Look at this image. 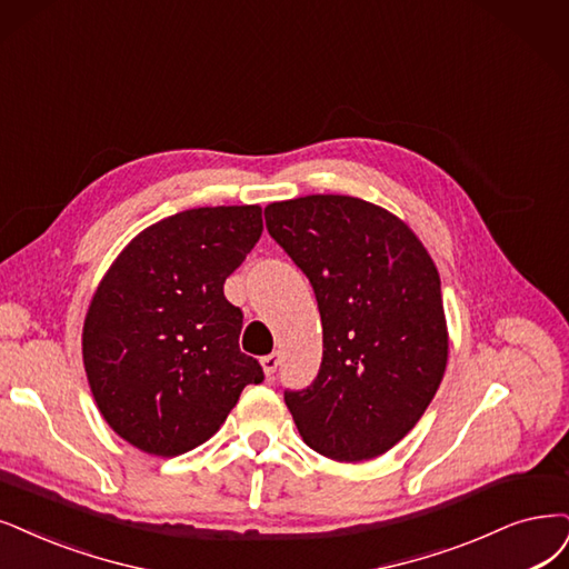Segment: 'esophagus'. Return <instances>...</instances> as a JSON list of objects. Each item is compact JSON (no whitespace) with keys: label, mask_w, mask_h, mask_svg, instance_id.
<instances>
[{"label":"esophagus","mask_w":569,"mask_h":569,"mask_svg":"<svg viewBox=\"0 0 569 569\" xmlns=\"http://www.w3.org/2000/svg\"><path fill=\"white\" fill-rule=\"evenodd\" d=\"M279 353L277 351H271V353H267V356H262V370H264V375L267 377H273V372H277V368H279Z\"/></svg>","instance_id":"34e87169"}]
</instances>
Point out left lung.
Segmentation results:
<instances>
[{
  "mask_svg": "<svg viewBox=\"0 0 569 569\" xmlns=\"http://www.w3.org/2000/svg\"><path fill=\"white\" fill-rule=\"evenodd\" d=\"M264 220L309 279L323 323L317 380L283 393L298 431L330 459L380 457L419 422L443 380L438 269L403 220L363 199L277 201Z\"/></svg>",
  "mask_w": 569,
  "mask_h": 569,
  "instance_id": "obj_1",
  "label": "left lung"
}]
</instances>
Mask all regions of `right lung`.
I'll return each mask as SVG.
<instances>
[{"label":"right lung","instance_id":"1","mask_svg":"<svg viewBox=\"0 0 569 569\" xmlns=\"http://www.w3.org/2000/svg\"><path fill=\"white\" fill-rule=\"evenodd\" d=\"M262 234L260 206L163 218L126 246L83 321V368L100 415L147 455L206 443L262 366L239 349L243 313L224 281Z\"/></svg>","mask_w":569,"mask_h":569}]
</instances>
